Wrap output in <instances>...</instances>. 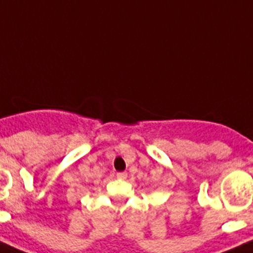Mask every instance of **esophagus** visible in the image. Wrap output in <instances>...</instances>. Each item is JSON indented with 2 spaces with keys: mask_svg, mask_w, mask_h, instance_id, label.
<instances>
[{
  "mask_svg": "<svg viewBox=\"0 0 253 253\" xmlns=\"http://www.w3.org/2000/svg\"><path fill=\"white\" fill-rule=\"evenodd\" d=\"M117 178L118 179H126L127 178V173L126 172H118L117 173Z\"/></svg>",
  "mask_w": 253,
  "mask_h": 253,
  "instance_id": "1",
  "label": "esophagus"
}]
</instances>
